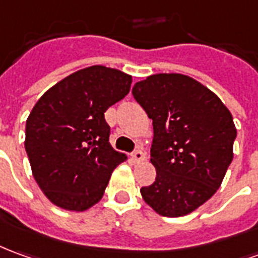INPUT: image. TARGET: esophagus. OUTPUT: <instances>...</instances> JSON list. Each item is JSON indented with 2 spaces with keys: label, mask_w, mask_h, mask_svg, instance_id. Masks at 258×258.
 Returning <instances> with one entry per match:
<instances>
[{
  "label": "esophagus",
  "mask_w": 258,
  "mask_h": 258,
  "mask_svg": "<svg viewBox=\"0 0 258 258\" xmlns=\"http://www.w3.org/2000/svg\"><path fill=\"white\" fill-rule=\"evenodd\" d=\"M133 159H134V162H137V163H140V162H142V160L145 159V154L142 152L141 149H138V151H135L134 154H133Z\"/></svg>",
  "instance_id": "34e87169"
}]
</instances>
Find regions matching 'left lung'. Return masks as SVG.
I'll return each instance as SVG.
<instances>
[{"label": "left lung", "instance_id": "1", "mask_svg": "<svg viewBox=\"0 0 258 258\" xmlns=\"http://www.w3.org/2000/svg\"><path fill=\"white\" fill-rule=\"evenodd\" d=\"M133 95L154 124L156 179L142 198L162 217L187 215L222 183L233 159V117L214 92L181 74L151 75Z\"/></svg>", "mask_w": 258, "mask_h": 258}]
</instances>
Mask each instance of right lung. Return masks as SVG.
I'll return each mask as SVG.
<instances>
[{
    "label": "right lung",
    "mask_w": 258,
    "mask_h": 258,
    "mask_svg": "<svg viewBox=\"0 0 258 258\" xmlns=\"http://www.w3.org/2000/svg\"><path fill=\"white\" fill-rule=\"evenodd\" d=\"M133 78L92 66L51 86L26 120L25 149L44 196L62 210L100 201L113 170L127 159L111 148L104 111L130 92Z\"/></svg>",
    "instance_id": "add662e5"
}]
</instances>
